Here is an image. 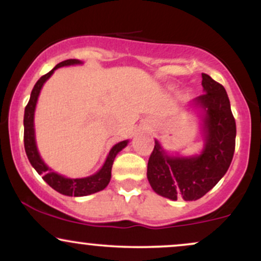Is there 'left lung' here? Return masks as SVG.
<instances>
[{
  "instance_id": "1",
  "label": "left lung",
  "mask_w": 261,
  "mask_h": 261,
  "mask_svg": "<svg viewBox=\"0 0 261 261\" xmlns=\"http://www.w3.org/2000/svg\"><path fill=\"white\" fill-rule=\"evenodd\" d=\"M205 93L194 99V106L203 109L205 147L199 155L170 157L155 145L147 164L149 184L158 195L176 200L181 195L193 201L208 193L226 174L236 148V120L230 110L226 89L202 73Z\"/></svg>"
}]
</instances>
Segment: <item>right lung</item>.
Wrapping results in <instances>:
<instances>
[{
  "instance_id": "1",
  "label": "right lung",
  "mask_w": 261,
  "mask_h": 261,
  "mask_svg": "<svg viewBox=\"0 0 261 261\" xmlns=\"http://www.w3.org/2000/svg\"><path fill=\"white\" fill-rule=\"evenodd\" d=\"M82 64L80 60L76 59H70L65 60V61L60 62L53 68L50 72H47L44 76H41L38 80V82L35 83L34 88H33L31 99H29L28 104H27L25 110H24V148L27 157H28L29 162L34 169L37 170L40 175H43V179L47 184L51 187L54 190L59 191L62 195L67 196H86L91 195V194L98 193V191L103 190L107 188V185L109 184L110 178H112V167L115 160L116 154L121 151L122 148L126 147L128 141H121V142L116 143L114 147L110 149L109 154H108L106 163L103 164L99 172H97L95 174L91 176H87V178H80V179H71L66 178V176L59 174V173L54 172L44 163L43 160L40 158L39 154L37 143H35V134H34V112H35V106H37V100L39 97V93H40L41 87L49 77L54 73V71L56 68L62 67V66H68V65H77Z\"/></svg>"
}]
</instances>
